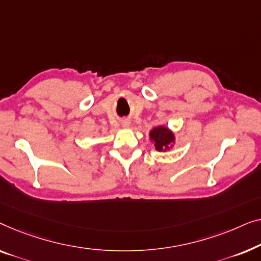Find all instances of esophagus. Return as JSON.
<instances>
[{
    "mask_svg": "<svg viewBox=\"0 0 261 261\" xmlns=\"http://www.w3.org/2000/svg\"><path fill=\"white\" fill-rule=\"evenodd\" d=\"M129 125H130L129 120H124V122H123V126H129Z\"/></svg>",
    "mask_w": 261,
    "mask_h": 261,
    "instance_id": "34e87169",
    "label": "esophagus"
}]
</instances>
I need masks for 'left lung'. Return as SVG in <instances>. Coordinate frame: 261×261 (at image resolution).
<instances>
[{
    "mask_svg": "<svg viewBox=\"0 0 261 261\" xmlns=\"http://www.w3.org/2000/svg\"><path fill=\"white\" fill-rule=\"evenodd\" d=\"M150 137L155 142L156 149L160 150V151H162L163 149H169L170 143L174 141V135L171 134V131H169L164 126L155 127V129L150 132Z\"/></svg>",
    "mask_w": 261,
    "mask_h": 261,
    "instance_id": "8db88e82",
    "label": "left lung"
}]
</instances>
